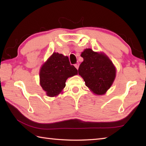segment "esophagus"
I'll list each match as a JSON object with an SVG mask.
<instances>
[{"mask_svg":"<svg viewBox=\"0 0 146 146\" xmlns=\"http://www.w3.org/2000/svg\"><path fill=\"white\" fill-rule=\"evenodd\" d=\"M75 66L76 67V69L78 70V68H79V63H76L75 64Z\"/></svg>","mask_w":146,"mask_h":146,"instance_id":"esophagus-1","label":"esophagus"}]
</instances>
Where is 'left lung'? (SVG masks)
Here are the masks:
<instances>
[{"instance_id":"obj_1","label":"left lung","mask_w":146,"mask_h":146,"mask_svg":"<svg viewBox=\"0 0 146 146\" xmlns=\"http://www.w3.org/2000/svg\"><path fill=\"white\" fill-rule=\"evenodd\" d=\"M81 56L78 74L86 86L97 95H104L110 88L115 78V68L107 56L86 49Z\"/></svg>"}]
</instances>
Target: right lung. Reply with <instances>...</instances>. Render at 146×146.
Wrapping results in <instances>:
<instances>
[{
	"label": "right lung",
	"instance_id": "right-lung-1",
	"mask_svg": "<svg viewBox=\"0 0 146 146\" xmlns=\"http://www.w3.org/2000/svg\"><path fill=\"white\" fill-rule=\"evenodd\" d=\"M77 74L67 56L54 52L41 68L40 84L48 96L55 97L65 87L67 78Z\"/></svg>",
	"mask_w": 146,
	"mask_h": 146
}]
</instances>
